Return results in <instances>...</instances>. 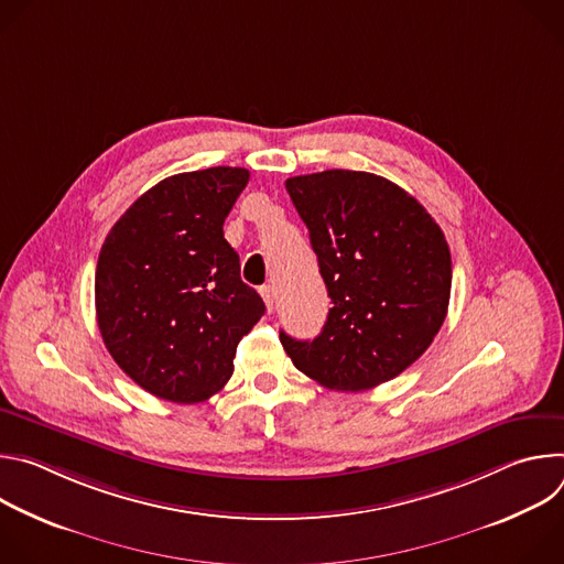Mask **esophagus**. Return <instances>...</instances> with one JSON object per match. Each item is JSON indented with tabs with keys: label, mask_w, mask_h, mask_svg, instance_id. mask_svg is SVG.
<instances>
[{
	"label": "esophagus",
	"mask_w": 564,
	"mask_h": 564,
	"mask_svg": "<svg viewBox=\"0 0 564 564\" xmlns=\"http://www.w3.org/2000/svg\"><path fill=\"white\" fill-rule=\"evenodd\" d=\"M261 296H263V301H265L268 312H272V310H274V288H272V285H263V288H261Z\"/></svg>",
	"instance_id": "34e87169"
}]
</instances>
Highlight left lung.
I'll use <instances>...</instances> for the list:
<instances>
[{
    "mask_svg": "<svg viewBox=\"0 0 564 564\" xmlns=\"http://www.w3.org/2000/svg\"><path fill=\"white\" fill-rule=\"evenodd\" d=\"M333 307L318 337L281 333L292 364L330 390H368L415 364L451 299V252L431 214L394 183L350 170L285 181Z\"/></svg>",
    "mask_w": 564,
    "mask_h": 564,
    "instance_id": "8db88e82",
    "label": "left lung"
}]
</instances>
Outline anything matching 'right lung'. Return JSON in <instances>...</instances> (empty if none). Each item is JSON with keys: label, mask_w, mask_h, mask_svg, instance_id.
Listing matches in <instances>:
<instances>
[{"label": "right lung", "mask_w": 564, "mask_h": 564, "mask_svg": "<svg viewBox=\"0 0 564 564\" xmlns=\"http://www.w3.org/2000/svg\"><path fill=\"white\" fill-rule=\"evenodd\" d=\"M243 167L176 174L111 227L96 268V314L113 361L147 392L198 404L234 372L236 346L265 314L223 223Z\"/></svg>", "instance_id": "1"}]
</instances>
